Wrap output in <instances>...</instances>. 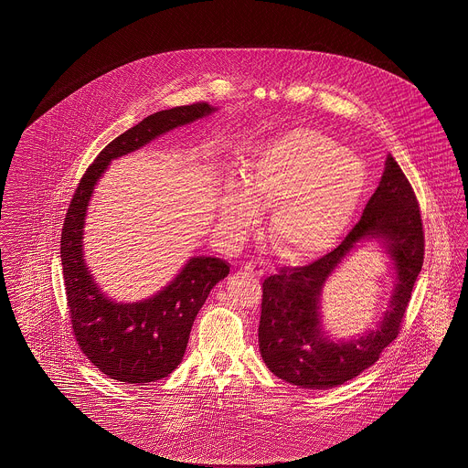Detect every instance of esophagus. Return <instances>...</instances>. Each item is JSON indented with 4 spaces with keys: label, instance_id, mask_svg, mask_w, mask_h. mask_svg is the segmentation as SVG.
<instances>
[{
    "label": "esophagus",
    "instance_id": "obj_1",
    "mask_svg": "<svg viewBox=\"0 0 468 468\" xmlns=\"http://www.w3.org/2000/svg\"><path fill=\"white\" fill-rule=\"evenodd\" d=\"M244 270L249 271V273H252V275H256V277H261L265 273V268H263L261 263H247Z\"/></svg>",
    "mask_w": 468,
    "mask_h": 468
}]
</instances>
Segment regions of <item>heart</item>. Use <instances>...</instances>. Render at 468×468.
I'll return each instance as SVG.
<instances>
[{
  "label": "heart",
  "mask_w": 468,
  "mask_h": 468,
  "mask_svg": "<svg viewBox=\"0 0 468 468\" xmlns=\"http://www.w3.org/2000/svg\"><path fill=\"white\" fill-rule=\"evenodd\" d=\"M244 184L228 182L219 207L233 237L271 207L268 231L277 252L292 263L323 256L342 239L367 187L365 163L311 128L275 136L249 159Z\"/></svg>",
  "instance_id": "heart-1"
}]
</instances>
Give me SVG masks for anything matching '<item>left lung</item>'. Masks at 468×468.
I'll return each mask as SVG.
<instances>
[{"label": "left lung", "mask_w": 468, "mask_h": 468, "mask_svg": "<svg viewBox=\"0 0 468 468\" xmlns=\"http://www.w3.org/2000/svg\"><path fill=\"white\" fill-rule=\"evenodd\" d=\"M365 239H378L387 247L398 271L396 291L376 331L334 343L320 328V291L334 268ZM423 258L418 198L389 154L376 193L342 244L305 267H282L265 279L258 338L270 372L300 388L328 389L372 367L400 334Z\"/></svg>", "instance_id": "8db88e82"}]
</instances>
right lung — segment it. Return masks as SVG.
Masks as SVG:
<instances>
[{"label": "right lung", "mask_w": 468, "mask_h": 468, "mask_svg": "<svg viewBox=\"0 0 468 468\" xmlns=\"http://www.w3.org/2000/svg\"><path fill=\"white\" fill-rule=\"evenodd\" d=\"M214 111L200 101L145 117L96 156L69 201L61 233V265L71 328L90 363L119 382L142 386L168 378L177 368L197 314L210 290L229 273V265L221 258L195 256L154 296L134 303L113 302L96 286L84 263L82 235L92 189L112 159Z\"/></svg>", "instance_id": "right-lung-1"}]
</instances>
